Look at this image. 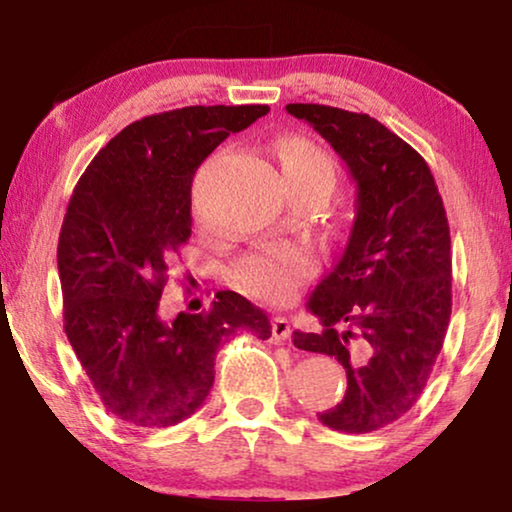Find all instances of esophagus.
<instances>
[{
	"instance_id": "1",
	"label": "esophagus",
	"mask_w": 512,
	"mask_h": 512,
	"mask_svg": "<svg viewBox=\"0 0 512 512\" xmlns=\"http://www.w3.org/2000/svg\"><path fill=\"white\" fill-rule=\"evenodd\" d=\"M291 335V326H289V319L282 317V314H275L272 317V338L277 342H286Z\"/></svg>"
}]
</instances>
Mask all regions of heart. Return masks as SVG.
I'll list each match as a JSON object with an SVG mask.
<instances>
[{"instance_id": "b5f03b06", "label": "heart", "mask_w": 512, "mask_h": 512, "mask_svg": "<svg viewBox=\"0 0 512 512\" xmlns=\"http://www.w3.org/2000/svg\"><path fill=\"white\" fill-rule=\"evenodd\" d=\"M279 163L289 188L335 184V163L324 149L303 137H289L279 144ZM314 258L300 244H272L244 256L235 268L237 282L251 296L282 303L291 298L298 284L312 275Z\"/></svg>"}]
</instances>
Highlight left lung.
I'll return each mask as SVG.
<instances>
[{
	"mask_svg": "<svg viewBox=\"0 0 512 512\" xmlns=\"http://www.w3.org/2000/svg\"><path fill=\"white\" fill-rule=\"evenodd\" d=\"M345 160L356 214L338 263L314 286L307 310L321 331L293 345L347 370L345 398L321 424L370 433L394 424L422 396L452 314L450 226L426 160L368 114L286 104Z\"/></svg>",
	"mask_w": 512,
	"mask_h": 512,
	"instance_id": "left-lung-1",
	"label": "left lung"
}]
</instances>
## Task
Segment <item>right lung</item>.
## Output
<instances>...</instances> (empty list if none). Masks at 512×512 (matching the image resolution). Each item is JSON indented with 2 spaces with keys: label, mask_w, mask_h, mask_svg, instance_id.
<instances>
[{
  "label": "right lung",
  "mask_w": 512,
  "mask_h": 512,
  "mask_svg": "<svg viewBox=\"0 0 512 512\" xmlns=\"http://www.w3.org/2000/svg\"><path fill=\"white\" fill-rule=\"evenodd\" d=\"M268 104L184 107L123 128L93 158L58 240L65 333L109 415L167 429L205 403L219 347L237 331L268 340L261 307L219 291L207 312L160 317L167 270L191 237L193 174Z\"/></svg>",
  "instance_id": "1"
}]
</instances>
